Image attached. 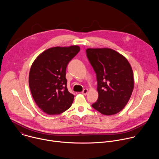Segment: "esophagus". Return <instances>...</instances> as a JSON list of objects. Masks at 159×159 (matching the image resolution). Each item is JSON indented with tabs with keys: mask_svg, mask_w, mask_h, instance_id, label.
<instances>
[{
	"mask_svg": "<svg viewBox=\"0 0 159 159\" xmlns=\"http://www.w3.org/2000/svg\"><path fill=\"white\" fill-rule=\"evenodd\" d=\"M88 91H89V90H88L87 89H84V90H82V94H84V95H86V94H87Z\"/></svg>",
	"mask_w": 159,
	"mask_h": 159,
	"instance_id": "34e87169",
	"label": "esophagus"
}]
</instances>
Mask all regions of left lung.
Instances as JSON below:
<instances>
[{"mask_svg": "<svg viewBox=\"0 0 159 159\" xmlns=\"http://www.w3.org/2000/svg\"><path fill=\"white\" fill-rule=\"evenodd\" d=\"M86 53L98 81V99L92 106L102 115H115L125 107L131 96V66L124 56L110 48H87Z\"/></svg>", "mask_w": 159, "mask_h": 159, "instance_id": "8db88e82", "label": "left lung"}]
</instances>
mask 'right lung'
<instances>
[{
    "label": "right lung",
    "mask_w": 159,
    "mask_h": 159,
    "mask_svg": "<svg viewBox=\"0 0 159 159\" xmlns=\"http://www.w3.org/2000/svg\"><path fill=\"white\" fill-rule=\"evenodd\" d=\"M77 45L53 47L41 53L33 63L29 85L38 106L49 115H58L72 106L74 96L67 89L68 63L79 52Z\"/></svg>",
    "instance_id": "1"
}]
</instances>
